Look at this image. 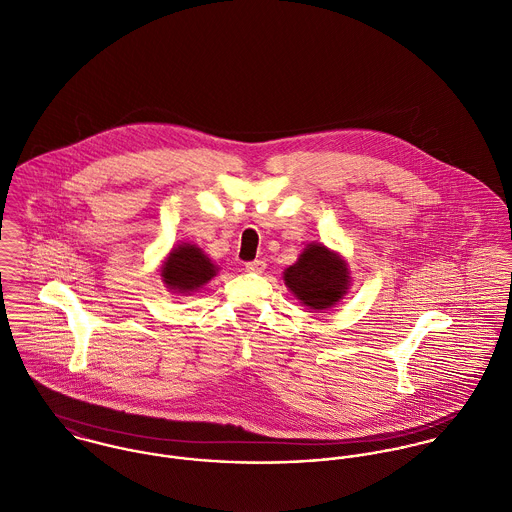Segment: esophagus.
I'll return each mask as SVG.
<instances>
[{
	"label": "esophagus",
	"mask_w": 512,
	"mask_h": 512,
	"mask_svg": "<svg viewBox=\"0 0 512 512\" xmlns=\"http://www.w3.org/2000/svg\"><path fill=\"white\" fill-rule=\"evenodd\" d=\"M264 270H266V262L264 260H254V262L246 264V272H250V274H262Z\"/></svg>",
	"instance_id": "esophagus-1"
}]
</instances>
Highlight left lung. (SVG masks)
Returning <instances> with one entry per match:
<instances>
[{
  "label": "left lung",
  "instance_id": "obj_1",
  "mask_svg": "<svg viewBox=\"0 0 512 512\" xmlns=\"http://www.w3.org/2000/svg\"><path fill=\"white\" fill-rule=\"evenodd\" d=\"M347 260L321 242H309L297 262L284 270L288 290L313 311L335 307L351 290Z\"/></svg>",
  "mask_w": 512,
  "mask_h": 512
}]
</instances>
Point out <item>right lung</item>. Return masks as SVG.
Returning a JSON list of instances; mask_svg holds the SVG:
<instances>
[{"label": "right lung", "mask_w": 512, "mask_h": 512, "mask_svg": "<svg viewBox=\"0 0 512 512\" xmlns=\"http://www.w3.org/2000/svg\"><path fill=\"white\" fill-rule=\"evenodd\" d=\"M219 266L191 242H181L165 256L159 276L163 286L175 295H191L205 288L217 274Z\"/></svg>", "instance_id": "right-lung-1"}]
</instances>
